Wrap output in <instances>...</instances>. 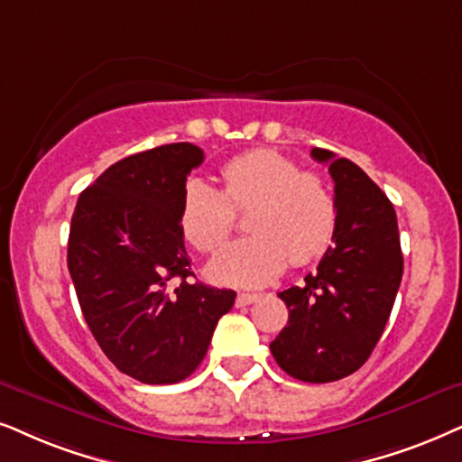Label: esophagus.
Returning <instances> with one entry per match:
<instances>
[{
	"label": "esophagus",
	"instance_id": "1",
	"mask_svg": "<svg viewBox=\"0 0 462 462\" xmlns=\"http://www.w3.org/2000/svg\"><path fill=\"white\" fill-rule=\"evenodd\" d=\"M258 299H260V294H245V291H243V294L236 296V307H247Z\"/></svg>",
	"mask_w": 462,
	"mask_h": 462
}]
</instances>
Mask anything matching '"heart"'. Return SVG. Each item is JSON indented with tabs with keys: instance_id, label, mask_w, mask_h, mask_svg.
<instances>
[{
	"instance_id": "b5f03b06",
	"label": "heart",
	"mask_w": 462,
	"mask_h": 462,
	"mask_svg": "<svg viewBox=\"0 0 462 462\" xmlns=\"http://www.w3.org/2000/svg\"><path fill=\"white\" fill-rule=\"evenodd\" d=\"M215 188L200 177L183 188L179 224L202 254L219 249L235 227V208H245L249 236L219 251L208 264L217 283L255 288L273 282L291 262L305 266L330 247L337 230V200L328 183L274 149H254L221 166Z\"/></svg>"
}]
</instances>
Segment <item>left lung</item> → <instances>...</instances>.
Wrapping results in <instances>:
<instances>
[{"label": "left lung", "instance_id": "8db88e82", "mask_svg": "<svg viewBox=\"0 0 462 462\" xmlns=\"http://www.w3.org/2000/svg\"><path fill=\"white\" fill-rule=\"evenodd\" d=\"M311 157L335 183V245L305 283L279 291L290 318L271 354L288 375L326 383L369 360L399 291L402 254L393 202L366 172L326 149Z\"/></svg>", "mask_w": 462, "mask_h": 462}]
</instances>
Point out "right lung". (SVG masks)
Instances as JSON below:
<instances>
[{"mask_svg":"<svg viewBox=\"0 0 462 462\" xmlns=\"http://www.w3.org/2000/svg\"><path fill=\"white\" fill-rule=\"evenodd\" d=\"M189 143L113 163L76 202L68 271L85 322L106 358L143 383H177L198 369L236 291L191 283L179 224Z\"/></svg>","mask_w":462,"mask_h":462,"instance_id":"add662e5","label":"right lung"}]
</instances>
